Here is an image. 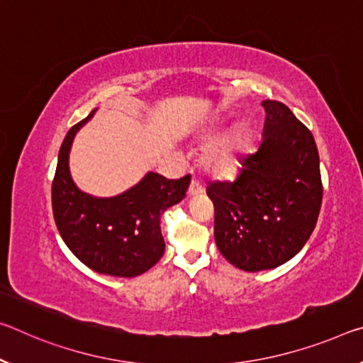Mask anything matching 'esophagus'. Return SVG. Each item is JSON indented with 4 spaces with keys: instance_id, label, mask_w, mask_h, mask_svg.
I'll return each mask as SVG.
<instances>
[{
    "instance_id": "34e87169",
    "label": "esophagus",
    "mask_w": 363,
    "mask_h": 363,
    "mask_svg": "<svg viewBox=\"0 0 363 363\" xmlns=\"http://www.w3.org/2000/svg\"><path fill=\"white\" fill-rule=\"evenodd\" d=\"M202 192H203L202 184H200L199 181L192 179L191 186H189V195H199V194H202Z\"/></svg>"
}]
</instances>
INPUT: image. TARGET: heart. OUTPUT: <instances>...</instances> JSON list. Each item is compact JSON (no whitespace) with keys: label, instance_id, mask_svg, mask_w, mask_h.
<instances>
[{"label":"heart","instance_id":"1","mask_svg":"<svg viewBox=\"0 0 363 363\" xmlns=\"http://www.w3.org/2000/svg\"><path fill=\"white\" fill-rule=\"evenodd\" d=\"M224 125L226 124L223 121H216L210 124L200 137L202 142L213 140L203 152L202 166L208 174L216 177L233 176L238 171L250 140V128L247 124L240 123L234 125L231 130L220 137Z\"/></svg>","mask_w":363,"mask_h":363}]
</instances>
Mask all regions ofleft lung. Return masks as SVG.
Segmentation results:
<instances>
[{"label": "left lung", "mask_w": 363, "mask_h": 363, "mask_svg": "<svg viewBox=\"0 0 363 363\" xmlns=\"http://www.w3.org/2000/svg\"><path fill=\"white\" fill-rule=\"evenodd\" d=\"M263 139L233 181L210 182L218 250L235 268L262 272L291 260L313 233L323 197L320 157L306 125L279 101H262Z\"/></svg>", "instance_id": "obj_1"}]
</instances>
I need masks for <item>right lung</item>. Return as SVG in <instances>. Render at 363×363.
<instances>
[{
	"label": "right lung",
	"mask_w": 363,
	"mask_h": 363,
	"mask_svg": "<svg viewBox=\"0 0 363 363\" xmlns=\"http://www.w3.org/2000/svg\"><path fill=\"white\" fill-rule=\"evenodd\" d=\"M95 111L74 125L61 145L51 187L55 223L69 250L90 269L134 278L163 257L160 216L186 197L191 176L166 179L150 171L114 197H94L80 191L69 171V152L77 130Z\"/></svg>",
	"instance_id": "right-lung-1"
}]
</instances>
